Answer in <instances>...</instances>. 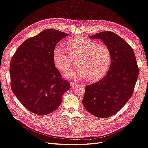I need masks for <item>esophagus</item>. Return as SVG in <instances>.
Listing matches in <instances>:
<instances>
[{
    "label": "esophagus",
    "instance_id": "34e87169",
    "mask_svg": "<svg viewBox=\"0 0 148 148\" xmlns=\"http://www.w3.org/2000/svg\"><path fill=\"white\" fill-rule=\"evenodd\" d=\"M70 85H71V88H74V87L77 86V84L74 83V82H70Z\"/></svg>",
    "mask_w": 148,
    "mask_h": 148
}]
</instances>
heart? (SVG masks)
<instances>
[{"mask_svg": "<svg viewBox=\"0 0 148 148\" xmlns=\"http://www.w3.org/2000/svg\"><path fill=\"white\" fill-rule=\"evenodd\" d=\"M52 56L56 66L63 72L73 65L71 57L79 56L78 66L64 74L66 78L74 80L88 77L90 81L98 79L106 73L112 61L110 49L107 45L97 44L84 36L74 38L68 41L67 51L61 46L56 47Z\"/></svg>", "mask_w": 148, "mask_h": 148, "instance_id": "heart-1", "label": "heart"}]
</instances>
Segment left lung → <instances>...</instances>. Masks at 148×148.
Returning <instances> with one entry per match:
<instances>
[{"instance_id":"obj_1","label":"left lung","mask_w":148,"mask_h":148,"mask_svg":"<svg viewBox=\"0 0 148 148\" xmlns=\"http://www.w3.org/2000/svg\"><path fill=\"white\" fill-rule=\"evenodd\" d=\"M90 38L101 40L110 48L112 61L104 77L85 86L82 103L94 116L108 118L121 110L132 96L138 67L132 48L116 34L105 31Z\"/></svg>"}]
</instances>
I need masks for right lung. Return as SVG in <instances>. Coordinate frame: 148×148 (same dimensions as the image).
<instances>
[{"mask_svg":"<svg viewBox=\"0 0 148 148\" xmlns=\"http://www.w3.org/2000/svg\"><path fill=\"white\" fill-rule=\"evenodd\" d=\"M68 35L55 29L43 30L25 40L10 65L11 88L27 110L39 115L56 110L70 88L62 78L53 59L57 44Z\"/></svg>","mask_w":148,"mask_h":148,"instance_id":"add662e5","label":"right lung"}]
</instances>
